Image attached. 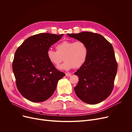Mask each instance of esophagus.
Masks as SVG:
<instances>
[{
    "mask_svg": "<svg viewBox=\"0 0 132 132\" xmlns=\"http://www.w3.org/2000/svg\"><path fill=\"white\" fill-rule=\"evenodd\" d=\"M71 75H72V74L70 73H66V77H71Z\"/></svg>",
    "mask_w": 132,
    "mask_h": 132,
    "instance_id": "34e87169",
    "label": "esophagus"
}]
</instances>
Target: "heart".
<instances>
[{
    "label": "heart",
    "mask_w": 132,
    "mask_h": 132,
    "mask_svg": "<svg viewBox=\"0 0 132 132\" xmlns=\"http://www.w3.org/2000/svg\"><path fill=\"white\" fill-rule=\"evenodd\" d=\"M56 50L57 51L50 48L47 51L46 55L48 60L55 66H59L63 60L65 61L58 67L60 70L80 67L88 55V46L85 42L81 40L62 41L56 46Z\"/></svg>",
    "instance_id": "1"
}]
</instances>
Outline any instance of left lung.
Returning <instances> with one entry per match:
<instances>
[{"label": "left lung", "instance_id": "8db88e82", "mask_svg": "<svg viewBox=\"0 0 132 132\" xmlns=\"http://www.w3.org/2000/svg\"><path fill=\"white\" fill-rule=\"evenodd\" d=\"M67 35L85 42L88 48L86 62L74 73L79 81L74 88L76 94L89 104L103 101L112 91L118 69L112 45L97 33L85 31Z\"/></svg>", "mask_w": 132, "mask_h": 132}]
</instances>
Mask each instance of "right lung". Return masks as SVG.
I'll list each match as a JSON object with an SVG mask.
<instances>
[{"label":"right lung","instance_id":"1","mask_svg":"<svg viewBox=\"0 0 132 132\" xmlns=\"http://www.w3.org/2000/svg\"><path fill=\"white\" fill-rule=\"evenodd\" d=\"M63 34L40 33L26 39L18 48L12 68L19 92L32 102L47 100L54 93L58 81L65 74L57 70L46 52Z\"/></svg>","mask_w":132,"mask_h":132}]
</instances>
